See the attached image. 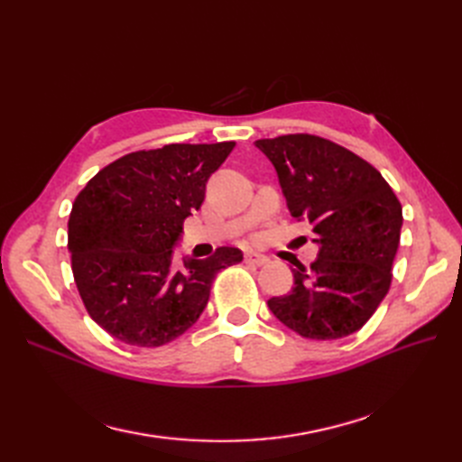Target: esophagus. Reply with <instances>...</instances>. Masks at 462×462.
<instances>
[{
  "label": "esophagus",
  "mask_w": 462,
  "mask_h": 462,
  "mask_svg": "<svg viewBox=\"0 0 462 462\" xmlns=\"http://www.w3.org/2000/svg\"><path fill=\"white\" fill-rule=\"evenodd\" d=\"M245 262L250 265H263V263H268V258H265L263 254H258V253H246Z\"/></svg>",
  "instance_id": "1"
}]
</instances>
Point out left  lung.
<instances>
[{
  "mask_svg": "<svg viewBox=\"0 0 462 462\" xmlns=\"http://www.w3.org/2000/svg\"><path fill=\"white\" fill-rule=\"evenodd\" d=\"M292 217L306 221L318 258L295 263L292 289L268 300L273 316L309 339L358 331L387 295L402 208L382 173L314 134L262 138Z\"/></svg>",
  "mask_w": 462,
  "mask_h": 462,
  "instance_id": "obj_1",
  "label": "left lung"
}]
</instances>
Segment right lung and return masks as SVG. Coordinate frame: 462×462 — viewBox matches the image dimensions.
<instances>
[{"instance_id": "right-lung-1", "label": "right lung", "mask_w": 462, "mask_h": 462, "mask_svg": "<svg viewBox=\"0 0 462 462\" xmlns=\"http://www.w3.org/2000/svg\"><path fill=\"white\" fill-rule=\"evenodd\" d=\"M235 143L167 144L133 152L97 171L75 199L69 243L75 283L90 318L116 339L162 346L204 312L216 273L239 248L173 262L183 221L204 202L209 175Z\"/></svg>"}]
</instances>
